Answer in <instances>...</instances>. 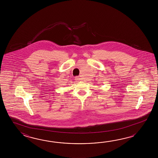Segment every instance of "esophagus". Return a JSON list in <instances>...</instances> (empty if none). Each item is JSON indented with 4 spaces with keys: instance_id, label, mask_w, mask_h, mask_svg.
I'll return each instance as SVG.
<instances>
[{
    "instance_id": "1",
    "label": "esophagus",
    "mask_w": 158,
    "mask_h": 158,
    "mask_svg": "<svg viewBox=\"0 0 158 158\" xmlns=\"http://www.w3.org/2000/svg\"><path fill=\"white\" fill-rule=\"evenodd\" d=\"M75 80L77 81H80V78L79 77H75Z\"/></svg>"
}]
</instances>
